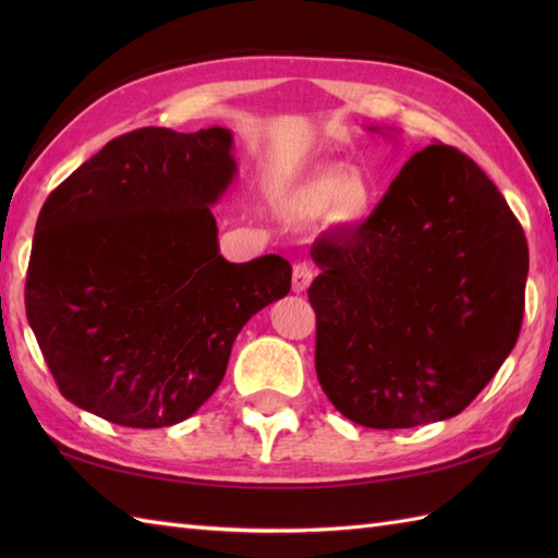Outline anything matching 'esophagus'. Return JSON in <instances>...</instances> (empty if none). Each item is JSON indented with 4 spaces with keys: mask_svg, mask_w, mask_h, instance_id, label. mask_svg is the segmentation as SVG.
<instances>
[{
    "mask_svg": "<svg viewBox=\"0 0 558 558\" xmlns=\"http://www.w3.org/2000/svg\"><path fill=\"white\" fill-rule=\"evenodd\" d=\"M314 276H316V270H314L312 264H306V260H302V264H294V268H292V290L304 292L306 288L312 286Z\"/></svg>",
    "mask_w": 558,
    "mask_h": 558,
    "instance_id": "obj_1",
    "label": "esophagus"
}]
</instances>
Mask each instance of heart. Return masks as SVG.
I'll use <instances>...</instances> for the list:
<instances>
[{
  "label": "heart",
  "mask_w": 558,
  "mask_h": 558,
  "mask_svg": "<svg viewBox=\"0 0 558 558\" xmlns=\"http://www.w3.org/2000/svg\"><path fill=\"white\" fill-rule=\"evenodd\" d=\"M298 198L312 208H328L333 204L336 218L357 225L374 213L376 189L362 174H348L342 168H326L306 182Z\"/></svg>",
  "instance_id": "heart-1"
}]
</instances>
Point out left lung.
<instances>
[{"label": "left lung", "instance_id": "1", "mask_svg": "<svg viewBox=\"0 0 558 558\" xmlns=\"http://www.w3.org/2000/svg\"><path fill=\"white\" fill-rule=\"evenodd\" d=\"M310 254L318 384L354 424L456 417L515 345L525 232L456 148L414 153L369 218L318 234Z\"/></svg>", "mask_w": 558, "mask_h": 558}]
</instances>
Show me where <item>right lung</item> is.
Instances as JSON below:
<instances>
[{"label": "right lung", "mask_w": 558, "mask_h": 558, "mask_svg": "<svg viewBox=\"0 0 558 558\" xmlns=\"http://www.w3.org/2000/svg\"><path fill=\"white\" fill-rule=\"evenodd\" d=\"M234 174L230 129L146 126L112 138L47 196L26 314L66 400L160 429L216 393L236 333L292 280L278 254L220 256L210 206Z\"/></svg>", "instance_id": "obj_1"}]
</instances>
